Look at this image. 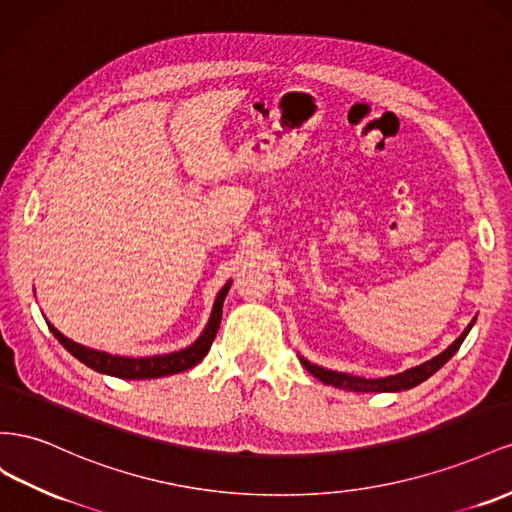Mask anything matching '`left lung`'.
I'll return each mask as SVG.
<instances>
[{
    "mask_svg": "<svg viewBox=\"0 0 512 512\" xmlns=\"http://www.w3.org/2000/svg\"><path fill=\"white\" fill-rule=\"evenodd\" d=\"M476 317L472 319V324L467 326L461 337L452 343L448 349H444V352L440 356H435L427 362L418 364V367L414 369H407L403 373H397V375H388V377H379V379H367V377H356V375H349V373H339V371H330V369H324L319 367V364H313L306 358L298 356L302 367L309 371L311 375H315L319 382H324L328 386H334V388H343V390H354V392H399V390H410L418 384L425 382V379H429L435 371H440L444 364L457 354V349L461 347V343L465 341L467 332L472 330Z\"/></svg>",
    "mask_w": 512,
    "mask_h": 512,
    "instance_id": "8db88e82",
    "label": "left lung"
}]
</instances>
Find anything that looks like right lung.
<instances>
[{"label": "right lung", "mask_w": 512, "mask_h": 512, "mask_svg": "<svg viewBox=\"0 0 512 512\" xmlns=\"http://www.w3.org/2000/svg\"><path fill=\"white\" fill-rule=\"evenodd\" d=\"M231 287V281L223 285V289L216 294L212 313L206 328L197 337L195 343L188 347L180 349V352H171V354H158V356H118V354H109V352H100V349L85 347L81 343H75L72 339L64 337V334L51 326V321H47L49 330L53 332V337L64 345L66 352H70L77 360H81L85 367H90L98 373L113 375L120 379H154V377H165L173 373H182L186 369H193L195 364H199L210 352L212 341L218 332V326H221V317H223V302L227 291Z\"/></svg>", "instance_id": "1"}]
</instances>
